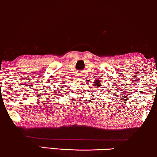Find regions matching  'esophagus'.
<instances>
[{"label": "esophagus", "instance_id": "1", "mask_svg": "<svg viewBox=\"0 0 157 157\" xmlns=\"http://www.w3.org/2000/svg\"><path fill=\"white\" fill-rule=\"evenodd\" d=\"M78 76H80V77H82V76H83V75H82V74L80 73V75H79Z\"/></svg>", "mask_w": 157, "mask_h": 157}]
</instances>
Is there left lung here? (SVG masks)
I'll return each mask as SVG.
<instances>
[{
    "label": "left lung",
    "mask_w": 157,
    "mask_h": 157,
    "mask_svg": "<svg viewBox=\"0 0 157 157\" xmlns=\"http://www.w3.org/2000/svg\"><path fill=\"white\" fill-rule=\"evenodd\" d=\"M101 82H100L99 80V81L97 80V81H95V82H94V84H95L96 86H97L98 87V88H99V89H101V88H100V87L102 86V85H101Z\"/></svg>",
    "instance_id": "left-lung-1"
}]
</instances>
